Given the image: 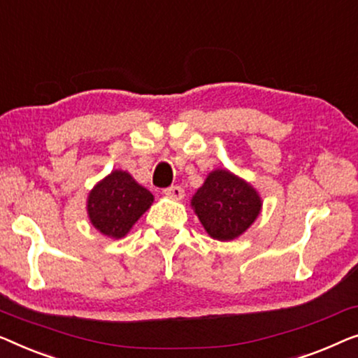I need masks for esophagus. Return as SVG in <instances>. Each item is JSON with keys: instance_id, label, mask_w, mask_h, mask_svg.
<instances>
[{"instance_id": "1", "label": "esophagus", "mask_w": 358, "mask_h": 358, "mask_svg": "<svg viewBox=\"0 0 358 358\" xmlns=\"http://www.w3.org/2000/svg\"><path fill=\"white\" fill-rule=\"evenodd\" d=\"M164 194L167 196L170 199H175V201H181L185 198V189L181 188V186H170V188L164 189Z\"/></svg>"}]
</instances>
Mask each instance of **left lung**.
Wrapping results in <instances>:
<instances>
[{
    "mask_svg": "<svg viewBox=\"0 0 358 358\" xmlns=\"http://www.w3.org/2000/svg\"><path fill=\"white\" fill-rule=\"evenodd\" d=\"M191 208L210 238L230 241L255 224L263 199L246 180L227 169H215L193 194Z\"/></svg>",
    "mask_w": 358,
    "mask_h": 358,
    "instance_id": "obj_1",
    "label": "left lung"
}]
</instances>
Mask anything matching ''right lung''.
Returning <instances> with one entry per match:
<instances>
[{
    "label": "right lung",
    "instance_id": "add662e5",
    "mask_svg": "<svg viewBox=\"0 0 358 358\" xmlns=\"http://www.w3.org/2000/svg\"><path fill=\"white\" fill-rule=\"evenodd\" d=\"M154 203V194L139 185L127 170H112L87 194V217L94 229L120 240Z\"/></svg>",
    "mask_w": 358,
    "mask_h": 358
}]
</instances>
